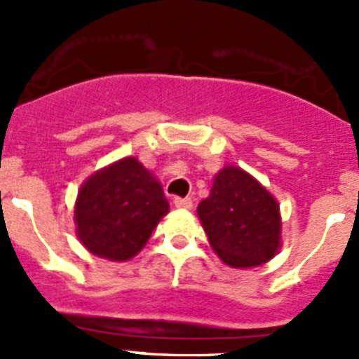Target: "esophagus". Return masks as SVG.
I'll list each match as a JSON object with an SVG mask.
<instances>
[{
  "mask_svg": "<svg viewBox=\"0 0 359 359\" xmlns=\"http://www.w3.org/2000/svg\"><path fill=\"white\" fill-rule=\"evenodd\" d=\"M174 205H176V208L189 210V208H192V199L190 198H174Z\"/></svg>",
  "mask_w": 359,
  "mask_h": 359,
  "instance_id": "1",
  "label": "esophagus"
}]
</instances>
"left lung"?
Returning <instances> with one entry per match:
<instances>
[{
    "label": "left lung",
    "mask_w": 359,
    "mask_h": 359,
    "mask_svg": "<svg viewBox=\"0 0 359 359\" xmlns=\"http://www.w3.org/2000/svg\"><path fill=\"white\" fill-rule=\"evenodd\" d=\"M198 217L215 255L230 268H257L271 261L282 244L277 199L261 182L236 165L214 177Z\"/></svg>",
    "instance_id": "8db88e82"
}]
</instances>
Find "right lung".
<instances>
[{
  "label": "right lung",
  "instance_id": "right-lung-1",
  "mask_svg": "<svg viewBox=\"0 0 359 359\" xmlns=\"http://www.w3.org/2000/svg\"><path fill=\"white\" fill-rule=\"evenodd\" d=\"M169 214L161 183L135 156L113 161L91 174L75 199V231L86 250L126 262L147 244Z\"/></svg>",
  "mask_w": 359,
  "mask_h": 359
}]
</instances>
